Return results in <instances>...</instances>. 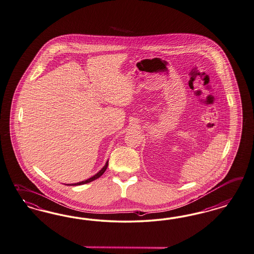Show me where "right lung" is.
I'll return each mask as SVG.
<instances>
[{"label":"right lung","instance_id":"right-lung-1","mask_svg":"<svg viewBox=\"0 0 254 254\" xmlns=\"http://www.w3.org/2000/svg\"><path fill=\"white\" fill-rule=\"evenodd\" d=\"M108 161L106 162L105 166L103 167L101 170H100V172H98L96 175H94L93 177H91V178H89L87 180H85V181H81V182H79V183H76V184H70L67 185V186H79V185H83V184H87V183H90V182H92V181H94V180H96L97 178H99L101 175H103L104 173H105L106 170H107V167H108Z\"/></svg>","mask_w":254,"mask_h":254}]
</instances>
